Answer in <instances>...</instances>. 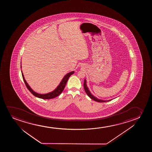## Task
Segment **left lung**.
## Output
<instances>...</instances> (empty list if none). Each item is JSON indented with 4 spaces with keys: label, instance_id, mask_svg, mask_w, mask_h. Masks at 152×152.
<instances>
[{
    "label": "left lung",
    "instance_id": "8db88e82",
    "mask_svg": "<svg viewBox=\"0 0 152 152\" xmlns=\"http://www.w3.org/2000/svg\"><path fill=\"white\" fill-rule=\"evenodd\" d=\"M83 87H84V89L85 90L86 94H87L88 96H89L90 98H91L92 100H94L96 101H97L98 102H106L109 101H103V100H100V99H98L97 98H96V97H94L93 95H92L90 93V92L89 91V90H88L87 85H86V80L85 79L84 80V83H83Z\"/></svg>",
    "mask_w": 152,
    "mask_h": 152
}]
</instances>
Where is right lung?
Returning a JSON list of instances; mask_svg holds the SVG:
<instances>
[{
  "mask_svg": "<svg viewBox=\"0 0 152 152\" xmlns=\"http://www.w3.org/2000/svg\"><path fill=\"white\" fill-rule=\"evenodd\" d=\"M74 73V72H71L69 73H68L65 76V77L63 78L61 82L60 85H58V87L56 88V89L54 90V91L48 93V94H37L33 90L31 89V88H30L29 85L27 84L26 81L24 79V77L23 76V73H22V77H23V80L25 83V85L26 86L27 89H28L29 91L31 92V94H33L34 96H35L37 98H41L42 99H53V98H56V96H59L62 92L63 90L65 88V85L66 84L67 81L69 79V77L71 76V75H72Z\"/></svg>",
  "mask_w": 152,
  "mask_h": 152,
  "instance_id": "add662e5",
  "label": "right lung"
}]
</instances>
